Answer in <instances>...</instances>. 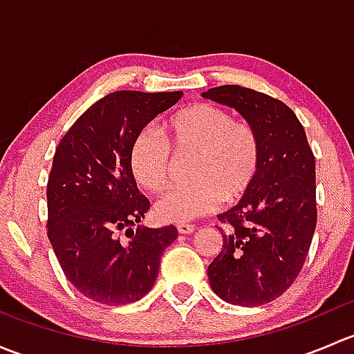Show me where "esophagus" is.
<instances>
[{"label":"esophagus","instance_id":"1","mask_svg":"<svg viewBox=\"0 0 354 354\" xmlns=\"http://www.w3.org/2000/svg\"><path fill=\"white\" fill-rule=\"evenodd\" d=\"M176 230L180 234H192L194 233L195 226H192V224H188V223H180V224H176Z\"/></svg>","mask_w":354,"mask_h":354}]
</instances>
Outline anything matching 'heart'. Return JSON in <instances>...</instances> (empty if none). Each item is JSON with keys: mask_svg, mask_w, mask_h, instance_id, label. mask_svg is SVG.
<instances>
[{"mask_svg": "<svg viewBox=\"0 0 354 354\" xmlns=\"http://www.w3.org/2000/svg\"><path fill=\"white\" fill-rule=\"evenodd\" d=\"M171 151L178 157L194 156V183L173 188L156 202V216L169 223H187L212 212L221 200L241 198L259 173L260 144L253 128L207 102L174 113L166 123V138L154 128H144L135 135L130 169L142 188L160 192L166 187L173 169Z\"/></svg>", "mask_w": 354, "mask_h": 354, "instance_id": "1", "label": "heart"}]
</instances>
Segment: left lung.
<instances>
[{
  "mask_svg": "<svg viewBox=\"0 0 354 354\" xmlns=\"http://www.w3.org/2000/svg\"><path fill=\"white\" fill-rule=\"evenodd\" d=\"M202 97L236 109L260 144L255 181L219 214L223 248L207 269L212 291L231 305L259 306L295 283L317 226L315 157L296 114L284 102L240 85Z\"/></svg>",
  "mask_w": 354,
  "mask_h": 354,
  "instance_id": "left-lung-1",
  "label": "left lung"
}]
</instances>
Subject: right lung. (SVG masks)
Returning <instances> with one entry per match:
<instances>
[{
	"mask_svg": "<svg viewBox=\"0 0 354 354\" xmlns=\"http://www.w3.org/2000/svg\"><path fill=\"white\" fill-rule=\"evenodd\" d=\"M181 95L113 92L85 111L56 149L46 194L48 238L66 279L92 301L118 306L144 298L162 252L178 238L173 224L133 230L151 202L131 174L130 147Z\"/></svg>",
	"mask_w": 354,
	"mask_h": 354,
	"instance_id": "add662e5",
	"label": "right lung"
}]
</instances>
